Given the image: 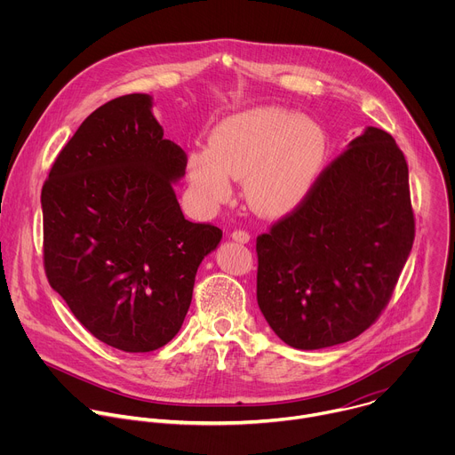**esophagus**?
<instances>
[{"label":"esophagus","instance_id":"obj_1","mask_svg":"<svg viewBox=\"0 0 455 455\" xmlns=\"http://www.w3.org/2000/svg\"><path fill=\"white\" fill-rule=\"evenodd\" d=\"M230 235H232V239H234V241L243 243V244L250 241V234H248V232H244V230H234Z\"/></svg>","mask_w":455,"mask_h":455}]
</instances>
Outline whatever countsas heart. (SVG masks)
<instances>
[{"label": "heart", "instance_id": "obj_1", "mask_svg": "<svg viewBox=\"0 0 455 455\" xmlns=\"http://www.w3.org/2000/svg\"><path fill=\"white\" fill-rule=\"evenodd\" d=\"M326 153V133L315 120L283 108H253L225 118L209 149L190 155V185L198 202L214 209L230 196V176L244 178L248 205L281 218L307 198Z\"/></svg>", "mask_w": 455, "mask_h": 455}]
</instances>
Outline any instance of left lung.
<instances>
[{
    "instance_id": "left-lung-1",
    "label": "left lung",
    "mask_w": 455,
    "mask_h": 455,
    "mask_svg": "<svg viewBox=\"0 0 455 455\" xmlns=\"http://www.w3.org/2000/svg\"><path fill=\"white\" fill-rule=\"evenodd\" d=\"M416 234L407 160L367 127L307 198L257 235V304L297 349L349 342L393 297Z\"/></svg>"
}]
</instances>
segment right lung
<instances>
[{"label": "right lung", "mask_w": 455, "mask_h": 455, "mask_svg": "<svg viewBox=\"0 0 455 455\" xmlns=\"http://www.w3.org/2000/svg\"><path fill=\"white\" fill-rule=\"evenodd\" d=\"M187 155L164 139L151 97L97 108L57 155L41 190L50 286L100 342L149 353L180 331L221 228L185 220L174 183Z\"/></svg>", "instance_id": "obj_1"}]
</instances>
